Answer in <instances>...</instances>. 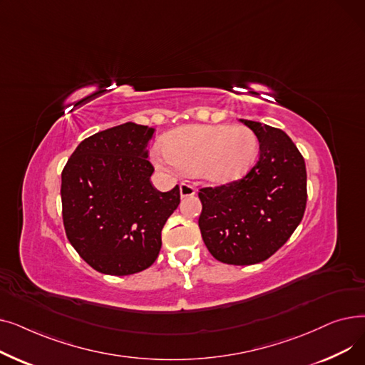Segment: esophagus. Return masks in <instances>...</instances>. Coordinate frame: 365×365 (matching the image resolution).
Listing matches in <instances>:
<instances>
[{"label": "esophagus", "mask_w": 365, "mask_h": 365, "mask_svg": "<svg viewBox=\"0 0 365 365\" xmlns=\"http://www.w3.org/2000/svg\"><path fill=\"white\" fill-rule=\"evenodd\" d=\"M179 187H180V197H182V198L195 195V187H194L192 185H189V183H186V182H182Z\"/></svg>", "instance_id": "esophagus-1"}]
</instances>
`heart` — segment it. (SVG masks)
I'll return each mask as SVG.
<instances>
[{
    "label": "heart",
    "instance_id": "obj_1",
    "mask_svg": "<svg viewBox=\"0 0 365 365\" xmlns=\"http://www.w3.org/2000/svg\"><path fill=\"white\" fill-rule=\"evenodd\" d=\"M257 152V136L245 125H190L170 133L164 148L152 150V158L160 167L195 173L220 185L242 178Z\"/></svg>",
    "mask_w": 365,
    "mask_h": 365
}]
</instances>
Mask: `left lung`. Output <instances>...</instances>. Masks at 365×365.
<instances>
[{"mask_svg": "<svg viewBox=\"0 0 365 365\" xmlns=\"http://www.w3.org/2000/svg\"><path fill=\"white\" fill-rule=\"evenodd\" d=\"M241 121L257 136V163L238 180L200 189L198 225L215 259L245 266L269 259L292 237L308 190L304 160L292 139L279 128Z\"/></svg>", "mask_w": 365, "mask_h": 365, "instance_id": "1", "label": "left lung"}]
</instances>
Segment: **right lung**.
<instances>
[{
	"label": "right lung",
	"instance_id": "obj_1",
	"mask_svg": "<svg viewBox=\"0 0 365 365\" xmlns=\"http://www.w3.org/2000/svg\"><path fill=\"white\" fill-rule=\"evenodd\" d=\"M155 128L125 123L84 139L62 171V216L72 247L108 275L138 274L157 260L161 231L180 202L176 185L150 183Z\"/></svg>",
	"mask_w": 365,
	"mask_h": 365
}]
</instances>
